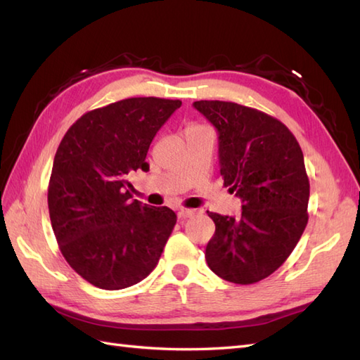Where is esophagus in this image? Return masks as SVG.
Segmentation results:
<instances>
[{
	"label": "esophagus",
	"instance_id": "1",
	"mask_svg": "<svg viewBox=\"0 0 360 360\" xmlns=\"http://www.w3.org/2000/svg\"><path fill=\"white\" fill-rule=\"evenodd\" d=\"M195 213H196V210H193V209H181L178 212V217H179V219H187V218L195 217Z\"/></svg>",
	"mask_w": 360,
	"mask_h": 360
}]
</instances>
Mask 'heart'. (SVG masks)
I'll use <instances>...</instances> for the list:
<instances>
[{
    "instance_id": "b5f03b06",
    "label": "heart",
    "mask_w": 360,
    "mask_h": 360,
    "mask_svg": "<svg viewBox=\"0 0 360 360\" xmlns=\"http://www.w3.org/2000/svg\"><path fill=\"white\" fill-rule=\"evenodd\" d=\"M193 127H198V125H193Z\"/></svg>"
}]
</instances>
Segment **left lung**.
<instances>
[{
    "mask_svg": "<svg viewBox=\"0 0 360 360\" xmlns=\"http://www.w3.org/2000/svg\"><path fill=\"white\" fill-rule=\"evenodd\" d=\"M193 106L217 128L219 173L243 201L236 218L207 212L215 235L205 259L218 277L252 285L286 262L308 224L303 153L289 128L263 111L221 101Z\"/></svg>",
    "mask_w": 360,
    "mask_h": 360,
    "instance_id": "obj_1",
    "label": "left lung"
}]
</instances>
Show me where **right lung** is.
I'll return each instance as SVG.
<instances>
[{
	"label": "right lung",
	"mask_w": 360,
	"mask_h": 360,
	"mask_svg": "<svg viewBox=\"0 0 360 360\" xmlns=\"http://www.w3.org/2000/svg\"><path fill=\"white\" fill-rule=\"evenodd\" d=\"M181 101L131 97L75 120L53 158L48 205L65 259L106 290L143 280L155 269L176 213L131 200L128 174L148 170L153 137Z\"/></svg>",
	"instance_id": "add662e5"
}]
</instances>
